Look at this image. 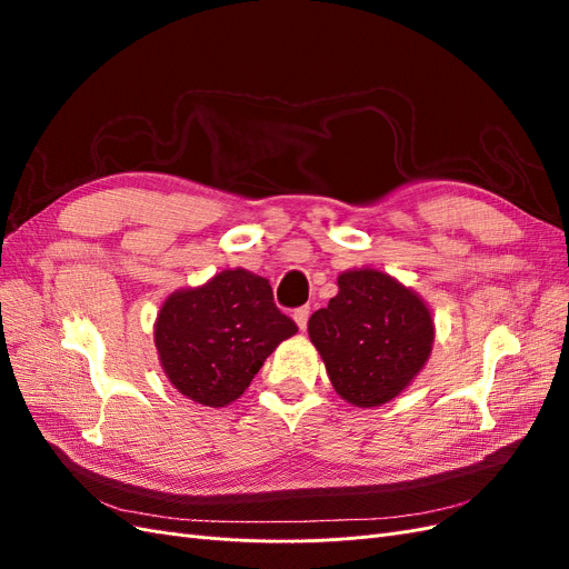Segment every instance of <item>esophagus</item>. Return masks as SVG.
<instances>
[{"mask_svg":"<svg viewBox=\"0 0 569 569\" xmlns=\"http://www.w3.org/2000/svg\"><path fill=\"white\" fill-rule=\"evenodd\" d=\"M308 318H311V306H301L295 311V322L299 325V330L303 332L306 325H308Z\"/></svg>","mask_w":569,"mask_h":569,"instance_id":"1","label":"esophagus"}]
</instances>
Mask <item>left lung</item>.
Instances as JSON below:
<instances>
[{"label": "left lung", "mask_w": 569, "mask_h": 569, "mask_svg": "<svg viewBox=\"0 0 569 569\" xmlns=\"http://www.w3.org/2000/svg\"><path fill=\"white\" fill-rule=\"evenodd\" d=\"M337 287V297L308 320V337L343 401L385 406L429 360L432 311L416 289L375 268L343 270Z\"/></svg>", "instance_id": "1"}]
</instances>
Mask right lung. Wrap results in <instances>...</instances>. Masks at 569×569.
<instances>
[{
    "mask_svg": "<svg viewBox=\"0 0 569 569\" xmlns=\"http://www.w3.org/2000/svg\"><path fill=\"white\" fill-rule=\"evenodd\" d=\"M299 327L272 303L270 282L244 268L178 289L153 322L159 363L182 396L222 408L237 401L266 358Z\"/></svg>",
    "mask_w": 569,
    "mask_h": 569,
    "instance_id": "1",
    "label": "right lung"
}]
</instances>
